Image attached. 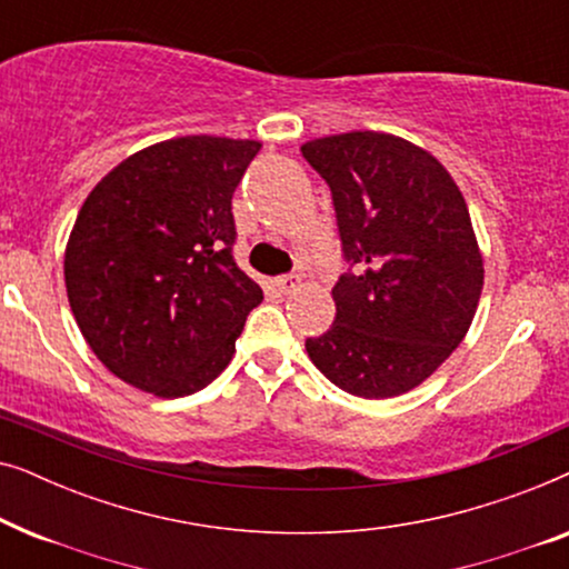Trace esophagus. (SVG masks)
<instances>
[{
	"label": "esophagus",
	"mask_w": 569,
	"mask_h": 569,
	"mask_svg": "<svg viewBox=\"0 0 569 569\" xmlns=\"http://www.w3.org/2000/svg\"><path fill=\"white\" fill-rule=\"evenodd\" d=\"M298 284H300V277H298V274H282V277H274V290H277L279 295H290Z\"/></svg>",
	"instance_id": "esophagus-1"
}]
</instances>
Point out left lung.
Segmentation results:
<instances>
[{"instance_id":"obj_1","label":"left lung","mask_w":569,"mask_h":569,"mask_svg":"<svg viewBox=\"0 0 569 569\" xmlns=\"http://www.w3.org/2000/svg\"><path fill=\"white\" fill-rule=\"evenodd\" d=\"M329 183L347 271L337 318L306 339L308 357L341 391L407 393L461 345L477 313L485 263L469 207L422 147L349 131L300 147Z\"/></svg>"}]
</instances>
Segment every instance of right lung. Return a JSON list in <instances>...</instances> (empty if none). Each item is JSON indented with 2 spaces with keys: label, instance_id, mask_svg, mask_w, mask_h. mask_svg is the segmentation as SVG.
<instances>
[{
  "label": "right lung",
  "instance_id": "obj_1",
  "mask_svg": "<svg viewBox=\"0 0 569 569\" xmlns=\"http://www.w3.org/2000/svg\"><path fill=\"white\" fill-rule=\"evenodd\" d=\"M259 150L253 139H168L84 199L64 253L69 306L123 383L178 399L228 368L263 300L232 259V193Z\"/></svg>",
  "mask_w": 569,
  "mask_h": 569
}]
</instances>
